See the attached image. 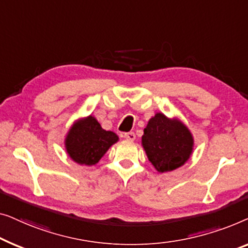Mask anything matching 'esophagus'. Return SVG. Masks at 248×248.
I'll list each match as a JSON object with an SVG mask.
<instances>
[{
    "mask_svg": "<svg viewBox=\"0 0 248 248\" xmlns=\"http://www.w3.org/2000/svg\"><path fill=\"white\" fill-rule=\"evenodd\" d=\"M124 137L127 139V140L134 141L136 139V135H135V132H125V134H124Z\"/></svg>",
    "mask_w": 248,
    "mask_h": 248,
    "instance_id": "esophagus-1",
    "label": "esophagus"
}]
</instances>
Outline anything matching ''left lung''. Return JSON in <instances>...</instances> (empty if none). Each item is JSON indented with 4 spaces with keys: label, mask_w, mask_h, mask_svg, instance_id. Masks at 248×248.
<instances>
[{
    "label": "left lung",
    "mask_w": 248,
    "mask_h": 248,
    "mask_svg": "<svg viewBox=\"0 0 248 248\" xmlns=\"http://www.w3.org/2000/svg\"><path fill=\"white\" fill-rule=\"evenodd\" d=\"M141 145L156 170L166 173L187 162L192 155L194 139L182 121L157 112L144 129Z\"/></svg>",
    "instance_id": "8db88e82"
}]
</instances>
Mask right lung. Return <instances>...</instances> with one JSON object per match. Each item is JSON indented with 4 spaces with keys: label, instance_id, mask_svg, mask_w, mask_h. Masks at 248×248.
Instances as JSON below:
<instances>
[{
    "label": "right lung",
    "instance_id": "1",
    "mask_svg": "<svg viewBox=\"0 0 248 248\" xmlns=\"http://www.w3.org/2000/svg\"><path fill=\"white\" fill-rule=\"evenodd\" d=\"M118 140L119 137L113 131L104 130L95 118L89 116L72 124L66 135L65 148L75 163L92 166Z\"/></svg>",
    "mask_w": 248,
    "mask_h": 248
}]
</instances>
